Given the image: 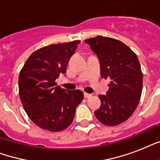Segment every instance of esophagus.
I'll return each instance as SVG.
<instances>
[{
  "mask_svg": "<svg viewBox=\"0 0 160 160\" xmlns=\"http://www.w3.org/2000/svg\"><path fill=\"white\" fill-rule=\"evenodd\" d=\"M84 96H85V98H90L91 97V95L88 94V93H84Z\"/></svg>",
  "mask_w": 160,
  "mask_h": 160,
  "instance_id": "1",
  "label": "esophagus"
}]
</instances>
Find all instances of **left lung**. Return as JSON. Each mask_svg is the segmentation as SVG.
<instances>
[{"label":"left lung","mask_w":160,"mask_h":160,"mask_svg":"<svg viewBox=\"0 0 160 160\" xmlns=\"http://www.w3.org/2000/svg\"><path fill=\"white\" fill-rule=\"evenodd\" d=\"M85 42L98 56L101 77L110 80L106 95H99L101 105L95 115L105 125H118L131 116L140 100L143 75L138 57L115 39L98 36Z\"/></svg>","instance_id":"8db88e82"}]
</instances>
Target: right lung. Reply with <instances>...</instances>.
<instances>
[{"instance_id":"obj_1","label":"right lung","mask_w":160,"mask_h":160,"mask_svg":"<svg viewBox=\"0 0 160 160\" xmlns=\"http://www.w3.org/2000/svg\"><path fill=\"white\" fill-rule=\"evenodd\" d=\"M80 43L74 41L39 49L30 55L20 72V99L29 118L41 129L51 132L66 129L83 100L82 91L66 90L55 83L60 73L66 72Z\"/></svg>"}]
</instances>
